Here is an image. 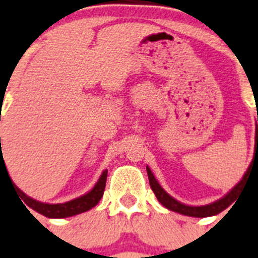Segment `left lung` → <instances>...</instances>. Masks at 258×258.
Here are the masks:
<instances>
[{"instance_id":"obj_1","label":"left lung","mask_w":258,"mask_h":258,"mask_svg":"<svg viewBox=\"0 0 258 258\" xmlns=\"http://www.w3.org/2000/svg\"><path fill=\"white\" fill-rule=\"evenodd\" d=\"M258 120V118H257ZM258 161V127L256 125V144H254V156H253V160L250 162L249 168L245 172L244 177L241 178L237 185L235 187H232V190H229L226 196L223 198L218 199L215 202L210 203V205H205V206H187V205H183V203L178 202L177 199H174L173 197H170L165 190L162 189L160 183L157 182V179L155 178L153 173L151 172L148 166H147V173H148L149 178V185H151V189L155 192L156 198L159 199V202L161 203L162 206L166 207L170 211H174V213H179L182 215L187 216H194V218H207V216H213L216 214L222 213L223 210H226L229 205H232L235 202V199L237 198V194L241 189H243V185L245 182V178L249 173V169L252 168V164H256Z\"/></svg>"}]
</instances>
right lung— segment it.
<instances>
[{
	"label": "right lung",
	"instance_id": "obj_1",
	"mask_svg": "<svg viewBox=\"0 0 258 258\" xmlns=\"http://www.w3.org/2000/svg\"><path fill=\"white\" fill-rule=\"evenodd\" d=\"M1 143V138H0ZM2 149V148H1ZM4 157L2 155L0 156V165ZM5 164V162H4ZM6 168V165H5ZM106 178H107V170H103L99 179L97 181V183L94 185L92 190L84 196L79 197V198L73 199V201H69L66 203H57V205H49V203H43L39 202L36 199H32L30 197H27L23 191L15 186V189L19 191V196L22 198L23 202L26 203V206H29L30 209L35 210L36 213L42 214V215L47 216V218H55V219H60V218H68V216L77 215V214L85 213L88 210L93 209L96 206L97 203L99 202V199L102 198L103 191H105L106 186ZM14 185V183H13ZM27 209V207H26Z\"/></svg>",
	"mask_w": 258,
	"mask_h": 258
}]
</instances>
